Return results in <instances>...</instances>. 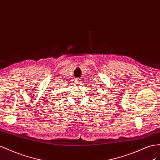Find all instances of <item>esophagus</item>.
Here are the masks:
<instances>
[{
  "label": "esophagus",
  "instance_id": "34e87169",
  "mask_svg": "<svg viewBox=\"0 0 160 160\" xmlns=\"http://www.w3.org/2000/svg\"><path fill=\"white\" fill-rule=\"evenodd\" d=\"M75 80V83H80V79H76V80Z\"/></svg>",
  "mask_w": 160,
  "mask_h": 160
}]
</instances>
